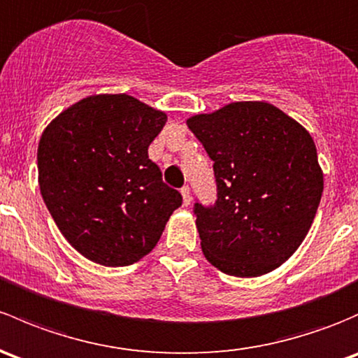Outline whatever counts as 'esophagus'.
<instances>
[{"label": "esophagus", "mask_w": 358, "mask_h": 358, "mask_svg": "<svg viewBox=\"0 0 358 358\" xmlns=\"http://www.w3.org/2000/svg\"><path fill=\"white\" fill-rule=\"evenodd\" d=\"M182 197H183V206H190L192 202V194H190V189L189 187H182Z\"/></svg>", "instance_id": "34e87169"}]
</instances>
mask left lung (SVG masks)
I'll return each mask as SVG.
<instances>
[{"label":"left lung","mask_w":358,"mask_h":358,"mask_svg":"<svg viewBox=\"0 0 358 358\" xmlns=\"http://www.w3.org/2000/svg\"><path fill=\"white\" fill-rule=\"evenodd\" d=\"M214 161L216 202H195L206 259L255 278L283 264L310 229L324 180L310 134L269 103L243 101L187 120Z\"/></svg>","instance_id":"left-lung-1"}]
</instances>
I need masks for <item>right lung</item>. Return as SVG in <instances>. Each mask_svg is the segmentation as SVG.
Returning <instances> with one entry per match:
<instances>
[{
	"mask_svg": "<svg viewBox=\"0 0 358 358\" xmlns=\"http://www.w3.org/2000/svg\"><path fill=\"white\" fill-rule=\"evenodd\" d=\"M166 115L127 94L78 101L46 127L39 189L69 243L101 266H129L159 242L182 195L148 149Z\"/></svg>",
	"mask_w": 358,
	"mask_h": 358,
	"instance_id": "1",
	"label": "right lung"
}]
</instances>
